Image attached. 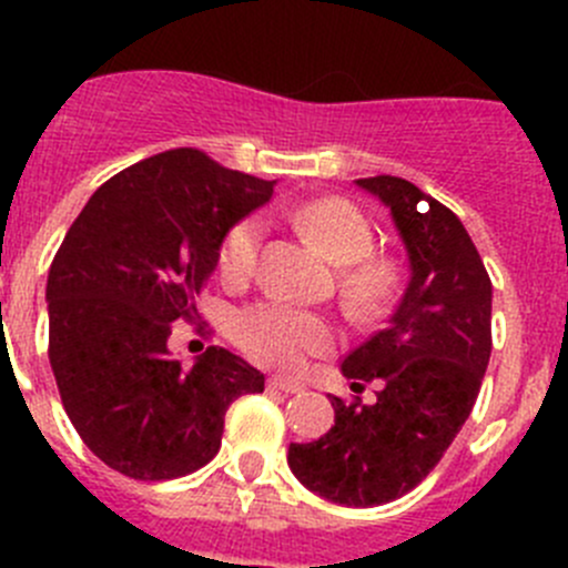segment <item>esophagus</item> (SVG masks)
I'll return each instance as SVG.
<instances>
[{"label":"esophagus","instance_id":"1","mask_svg":"<svg viewBox=\"0 0 568 568\" xmlns=\"http://www.w3.org/2000/svg\"><path fill=\"white\" fill-rule=\"evenodd\" d=\"M268 387L272 390H280V393H302L305 390V385L296 379H283V376H274V379H268Z\"/></svg>","mask_w":568,"mask_h":568}]
</instances>
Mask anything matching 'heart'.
Returning <instances> with one entry per match:
<instances>
[{
    "label": "heart",
    "instance_id": "obj_1",
    "mask_svg": "<svg viewBox=\"0 0 568 568\" xmlns=\"http://www.w3.org/2000/svg\"><path fill=\"white\" fill-rule=\"evenodd\" d=\"M296 227L341 268L343 294L357 311H379L398 288V266L393 257L374 255L376 233L368 216L341 197L305 203L294 214ZM266 220L244 216L222 239L220 272L239 283L255 274ZM233 337L252 359L277 368H300L311 354L332 346L335 332L316 313L296 311L285 302H257L233 318Z\"/></svg>",
    "mask_w": 568,
    "mask_h": 568
}]
</instances>
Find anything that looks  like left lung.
<instances>
[{
  "label": "left lung",
  "instance_id": "left-lung-1",
  "mask_svg": "<svg viewBox=\"0 0 568 568\" xmlns=\"http://www.w3.org/2000/svg\"><path fill=\"white\" fill-rule=\"evenodd\" d=\"M357 186L390 209L409 285L385 329L341 365L354 390L376 382V398L329 395L335 426L316 443H291L288 467L326 500L368 508L415 489L473 412L491 354V280L448 205L395 175Z\"/></svg>",
  "mask_w": 568,
  "mask_h": 568
}]
</instances>
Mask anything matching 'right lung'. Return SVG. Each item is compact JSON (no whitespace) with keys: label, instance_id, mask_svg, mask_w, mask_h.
<instances>
[{"label":"right lung","instance_id":"add662e5","mask_svg":"<svg viewBox=\"0 0 568 568\" xmlns=\"http://www.w3.org/2000/svg\"><path fill=\"white\" fill-rule=\"evenodd\" d=\"M274 181L175 148L112 175L73 220L45 283L49 363L82 443L136 480H170L216 456L225 412L263 374L209 346L170 354L175 321L220 261L225 233L268 203Z\"/></svg>","mask_w":568,"mask_h":568}]
</instances>
